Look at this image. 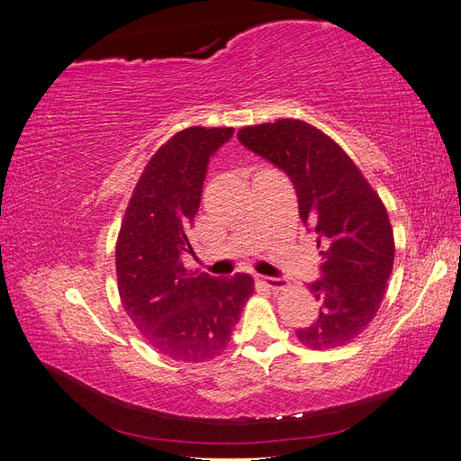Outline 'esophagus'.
<instances>
[{
	"instance_id": "1",
	"label": "esophagus",
	"mask_w": 461,
	"mask_h": 461,
	"mask_svg": "<svg viewBox=\"0 0 461 461\" xmlns=\"http://www.w3.org/2000/svg\"><path fill=\"white\" fill-rule=\"evenodd\" d=\"M258 283H261L263 286H267L273 292H281L288 288V281L286 278H275V276H258Z\"/></svg>"
}]
</instances>
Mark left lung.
Instances as JSON below:
<instances>
[{
  "instance_id": "8db88e82",
  "label": "left lung",
  "mask_w": 461,
  "mask_h": 461,
  "mask_svg": "<svg viewBox=\"0 0 461 461\" xmlns=\"http://www.w3.org/2000/svg\"><path fill=\"white\" fill-rule=\"evenodd\" d=\"M239 140L283 169L303 225L317 234L321 281L310 285L319 319L296 330L313 350L352 342L379 312L394 265L386 207L350 156L313 124L278 119L239 131Z\"/></svg>"
}]
</instances>
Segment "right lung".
I'll use <instances>...</instances> for the list:
<instances>
[{
    "label": "right lung",
    "instance_id": "add662e5",
    "mask_svg": "<svg viewBox=\"0 0 461 461\" xmlns=\"http://www.w3.org/2000/svg\"><path fill=\"white\" fill-rule=\"evenodd\" d=\"M232 127H190L153 153L138 178L115 246L117 288L124 312L151 348L185 364L225 350L254 278L188 275V229L198 213L209 158Z\"/></svg>",
    "mask_w": 461,
    "mask_h": 461
}]
</instances>
